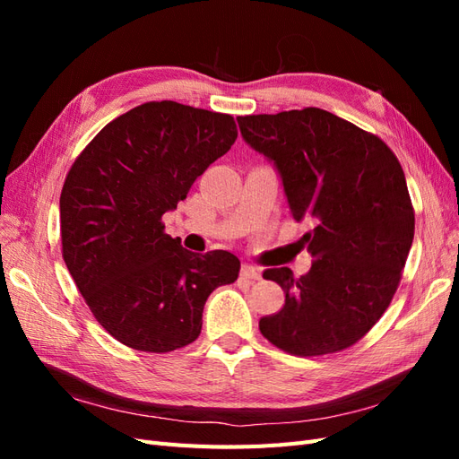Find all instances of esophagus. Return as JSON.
<instances>
[{"instance_id": "34e87169", "label": "esophagus", "mask_w": 459, "mask_h": 459, "mask_svg": "<svg viewBox=\"0 0 459 459\" xmlns=\"http://www.w3.org/2000/svg\"><path fill=\"white\" fill-rule=\"evenodd\" d=\"M241 277L248 281H256L260 280V272L255 266H248V264H243L241 266Z\"/></svg>"}]
</instances>
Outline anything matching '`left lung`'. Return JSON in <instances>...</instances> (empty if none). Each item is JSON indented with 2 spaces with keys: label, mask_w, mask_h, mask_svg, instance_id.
Wrapping results in <instances>:
<instances>
[{
  "label": "left lung",
  "mask_w": 459,
  "mask_h": 459,
  "mask_svg": "<svg viewBox=\"0 0 459 459\" xmlns=\"http://www.w3.org/2000/svg\"><path fill=\"white\" fill-rule=\"evenodd\" d=\"M243 140L266 157L316 258L308 273L272 268L283 308L260 319V333L295 356L349 349L377 324L400 283L413 241L406 176L377 135L324 108L238 117Z\"/></svg>",
  "instance_id": "obj_1"
}]
</instances>
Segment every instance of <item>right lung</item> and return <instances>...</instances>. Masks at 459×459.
<instances>
[{
  "mask_svg": "<svg viewBox=\"0 0 459 459\" xmlns=\"http://www.w3.org/2000/svg\"><path fill=\"white\" fill-rule=\"evenodd\" d=\"M235 140L230 115L151 101L108 122L66 174L65 264L97 322L130 349L193 342L208 295L238 280V256L191 253L160 221Z\"/></svg>",
  "mask_w": 459,
  "mask_h": 459,
  "instance_id": "obj_1",
  "label": "right lung"
}]
</instances>
